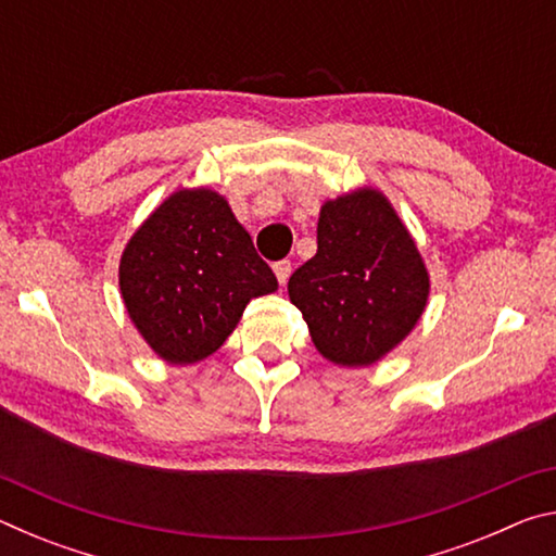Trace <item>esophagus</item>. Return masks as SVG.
Instances as JSON below:
<instances>
[{"label": "esophagus", "mask_w": 556, "mask_h": 556, "mask_svg": "<svg viewBox=\"0 0 556 556\" xmlns=\"http://www.w3.org/2000/svg\"><path fill=\"white\" fill-rule=\"evenodd\" d=\"M275 275H277V279H279V285L285 287L287 285V279H289V275H291V262L289 260H279V262H275Z\"/></svg>", "instance_id": "obj_1"}]
</instances>
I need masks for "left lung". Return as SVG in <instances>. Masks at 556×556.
<instances>
[{
  "instance_id": "1",
  "label": "left lung",
  "mask_w": 556,
  "mask_h": 556,
  "mask_svg": "<svg viewBox=\"0 0 556 556\" xmlns=\"http://www.w3.org/2000/svg\"><path fill=\"white\" fill-rule=\"evenodd\" d=\"M316 232V255L289 277L291 304L324 357L348 368L370 365L425 312V262L388 199L372 188L328 201Z\"/></svg>"
}]
</instances>
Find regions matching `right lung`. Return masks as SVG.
I'll return each mask as SVG.
<instances>
[{
  "label": "right lung",
  "instance_id": "obj_1",
  "mask_svg": "<svg viewBox=\"0 0 556 556\" xmlns=\"http://www.w3.org/2000/svg\"><path fill=\"white\" fill-rule=\"evenodd\" d=\"M119 289L144 341L174 365L218 351L252 296L277 289L248 230L213 191H178L119 262Z\"/></svg>",
  "mask_w": 556,
  "mask_h": 556
}]
</instances>
